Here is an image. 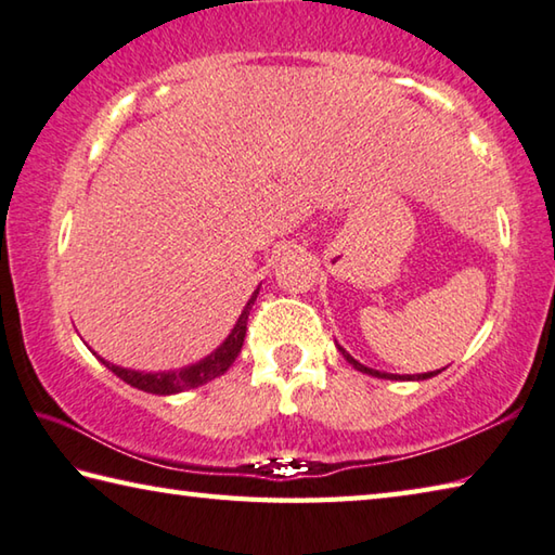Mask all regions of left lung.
I'll return each mask as SVG.
<instances>
[{
	"instance_id": "obj_1",
	"label": "left lung",
	"mask_w": 555,
	"mask_h": 555,
	"mask_svg": "<svg viewBox=\"0 0 555 555\" xmlns=\"http://www.w3.org/2000/svg\"><path fill=\"white\" fill-rule=\"evenodd\" d=\"M338 346V344H336ZM338 351H341V356L346 358L348 363H351L356 371H361V373H365V375H373V377H383V380H429V377H434V375H439L441 371H436V373H422V375H395V373H383V371H375V367H367V365H363V363H358L356 358L346 351V348H341L338 346Z\"/></svg>"
}]
</instances>
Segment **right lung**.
<instances>
[{
    "instance_id": "obj_1",
    "label": "right lung",
    "mask_w": 555,
    "mask_h": 555,
    "mask_svg": "<svg viewBox=\"0 0 555 555\" xmlns=\"http://www.w3.org/2000/svg\"><path fill=\"white\" fill-rule=\"evenodd\" d=\"M260 293V287L256 293L250 295V299L243 307V312L238 317V322L233 324L231 334L227 336V341H223L219 348H214L209 356H204L202 361L192 363V365H184L178 367V371H158V373H149V371H131V367H121V365H114L109 361H100L109 367V371L121 377L126 385L135 387V390H143V392H151V395H178L184 390H192V387H199L204 383L214 380V377L223 375L231 367V363L236 361L238 353H241V346H243V338H246V324H248V312L253 302H256V297ZM96 356V353H94Z\"/></svg>"
}]
</instances>
